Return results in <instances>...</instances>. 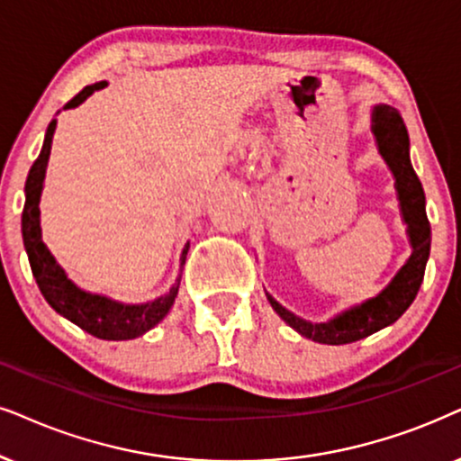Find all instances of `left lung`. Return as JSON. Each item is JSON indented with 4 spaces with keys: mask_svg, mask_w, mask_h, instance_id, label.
I'll list each match as a JSON object with an SVG mask.
<instances>
[{
    "mask_svg": "<svg viewBox=\"0 0 461 461\" xmlns=\"http://www.w3.org/2000/svg\"><path fill=\"white\" fill-rule=\"evenodd\" d=\"M373 133L381 157H384L393 177H396L400 212H402V220L406 222L409 241L413 245V254L384 292H379L366 303L343 311V313L324 321V324H311L307 320L296 318L294 313H290L288 309L275 301L271 294H267L268 303L277 311L279 318L294 328L298 334L315 340V343H354V340L366 339L368 334L393 324L415 301L423 282V273H426L429 241H432V232H429V222L426 216V194H423L420 177H417L413 165H411L409 133H406L402 116H400L396 107L384 104L375 107Z\"/></svg>",
    "mask_w": 461,
    "mask_h": 461,
    "instance_id": "8db88e82",
    "label": "left lung"
}]
</instances>
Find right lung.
Listing matches in <instances>:
<instances>
[{
  "mask_svg": "<svg viewBox=\"0 0 461 461\" xmlns=\"http://www.w3.org/2000/svg\"><path fill=\"white\" fill-rule=\"evenodd\" d=\"M105 82H97V85L85 86L74 99L65 104L63 110L69 107H77L86 97H91L95 91L104 88ZM57 121L52 118V122L48 124L44 146H41L40 157L35 158V163L29 169L27 182H25V207H23V243H25L29 265H32V273L35 277V284L41 292V296L46 298V303L57 311L59 315L74 321L76 326H80L82 330L97 339L105 340H127L141 337L143 332H148L150 328L158 324L160 320L169 313L173 301H176L177 290H179V279L171 285V290L165 296L154 298L150 303L143 304H122L112 301V298L91 294V292L80 290L74 282H69L68 275L61 267L57 265L55 256L48 252L46 243L41 241V229H40V196L41 188H44V176H46V165L48 157H50V146H52V135H55ZM190 245L186 243L184 248L182 258H179V271H182L184 262H186Z\"/></svg>",
  "mask_w": 461,
  "mask_h": 461,
  "instance_id": "obj_1",
  "label": "right lung"
}]
</instances>
